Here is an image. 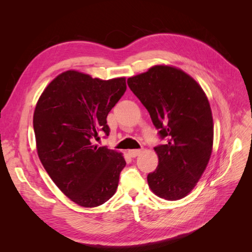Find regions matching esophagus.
Returning a JSON list of instances; mask_svg holds the SVG:
<instances>
[{
    "mask_svg": "<svg viewBox=\"0 0 252 252\" xmlns=\"http://www.w3.org/2000/svg\"><path fill=\"white\" fill-rule=\"evenodd\" d=\"M141 150L140 149H132V150H129L128 151V155L130 156L131 158H135V157H138L140 154H141Z\"/></svg>",
    "mask_w": 252,
    "mask_h": 252,
    "instance_id": "1",
    "label": "esophagus"
}]
</instances>
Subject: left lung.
Wrapping results in <instances>:
<instances>
[{"mask_svg":"<svg viewBox=\"0 0 252 252\" xmlns=\"http://www.w3.org/2000/svg\"><path fill=\"white\" fill-rule=\"evenodd\" d=\"M127 84L148 110L159 138L167 140L155 147L158 165L147 175L148 185L162 199H183L201 179L211 156L208 98L189 74L171 66H154Z\"/></svg>","mask_w":252,"mask_h":252,"instance_id":"1","label":"left lung"}]
</instances>
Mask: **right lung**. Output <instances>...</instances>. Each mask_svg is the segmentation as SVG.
<instances>
[{
    "label": "right lung",
    "instance_id": "add662e5",
    "mask_svg": "<svg viewBox=\"0 0 252 252\" xmlns=\"http://www.w3.org/2000/svg\"><path fill=\"white\" fill-rule=\"evenodd\" d=\"M126 79L104 81L67 70L45 88L33 113L41 163L66 196L96 207L116 193L126 162L120 152L93 141L109 134L107 118L126 91Z\"/></svg>",
    "mask_w": 252,
    "mask_h": 252
}]
</instances>
